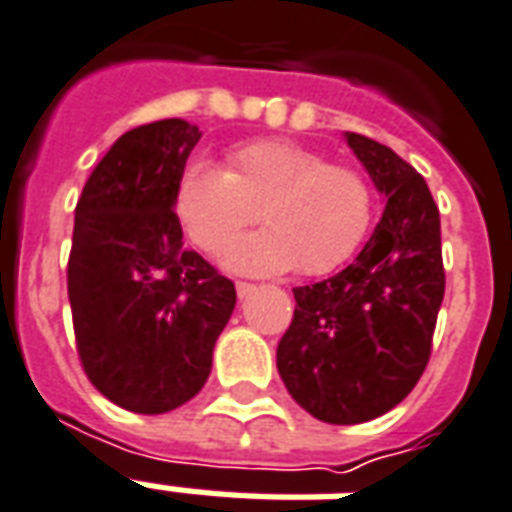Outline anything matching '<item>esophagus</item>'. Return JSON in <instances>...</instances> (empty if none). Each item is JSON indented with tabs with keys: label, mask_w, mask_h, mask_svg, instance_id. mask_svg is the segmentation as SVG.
<instances>
[{
	"label": "esophagus",
	"mask_w": 512,
	"mask_h": 512,
	"mask_svg": "<svg viewBox=\"0 0 512 512\" xmlns=\"http://www.w3.org/2000/svg\"><path fill=\"white\" fill-rule=\"evenodd\" d=\"M255 290H257L255 284L236 282V295H239V298H247V295H252V292H255Z\"/></svg>",
	"instance_id": "1"
}]
</instances>
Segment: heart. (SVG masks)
I'll return each mask as SVG.
<instances>
[{
	"mask_svg": "<svg viewBox=\"0 0 512 512\" xmlns=\"http://www.w3.org/2000/svg\"><path fill=\"white\" fill-rule=\"evenodd\" d=\"M174 212L195 247L220 255L255 216L266 222L230 246L225 265L249 276L298 268L322 276L349 260L373 222V190L360 171L290 139H255L228 166L190 161L174 185Z\"/></svg>",
	"mask_w": 512,
	"mask_h": 512,
	"instance_id": "1",
	"label": "heart"
}]
</instances>
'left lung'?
Returning a JSON list of instances; mask_svg holds the SVG:
<instances>
[{"label": "left lung", "instance_id": "obj_1", "mask_svg": "<svg viewBox=\"0 0 512 512\" xmlns=\"http://www.w3.org/2000/svg\"><path fill=\"white\" fill-rule=\"evenodd\" d=\"M346 142L386 198L368 244L341 273L295 287L276 368L292 400L327 424H362L403 403L421 378L446 292L440 214L427 182L368 136Z\"/></svg>", "mask_w": 512, "mask_h": 512}]
</instances>
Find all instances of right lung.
<instances>
[{"mask_svg": "<svg viewBox=\"0 0 512 512\" xmlns=\"http://www.w3.org/2000/svg\"><path fill=\"white\" fill-rule=\"evenodd\" d=\"M198 126L169 117L131 128L96 163L74 209L69 306L77 354L101 395L169 413L204 389L236 287L182 247L174 185Z\"/></svg>", "mask_w": 512, "mask_h": 512, "instance_id": "obj_1", "label": "right lung"}]
</instances>
